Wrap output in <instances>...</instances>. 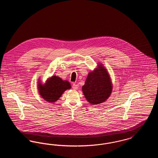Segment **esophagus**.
I'll list each match as a JSON object with an SVG mask.
<instances>
[{"label": "esophagus", "mask_w": 158, "mask_h": 158, "mask_svg": "<svg viewBox=\"0 0 158 158\" xmlns=\"http://www.w3.org/2000/svg\"><path fill=\"white\" fill-rule=\"evenodd\" d=\"M72 88L74 90H77L78 89V85L76 83H73V85H72Z\"/></svg>", "instance_id": "34e87169"}]
</instances>
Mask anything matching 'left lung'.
Returning <instances> with one entry per match:
<instances>
[{"mask_svg":"<svg viewBox=\"0 0 158 158\" xmlns=\"http://www.w3.org/2000/svg\"><path fill=\"white\" fill-rule=\"evenodd\" d=\"M82 89L85 97L92 105L104 102L110 97L112 82L106 69L101 64L88 73Z\"/></svg>","mask_w":158,"mask_h":158,"instance_id":"8db88e82","label":"left lung"}]
</instances>
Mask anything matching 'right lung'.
I'll return each mask as SVG.
<instances>
[{"label":"right lung","instance_id":"add662e5","mask_svg":"<svg viewBox=\"0 0 158 158\" xmlns=\"http://www.w3.org/2000/svg\"><path fill=\"white\" fill-rule=\"evenodd\" d=\"M70 88V83L68 81H63L56 75L48 78L43 85L40 81L38 84L40 95L45 101L50 102L57 101L65 90Z\"/></svg>","mask_w":158,"mask_h":158}]
</instances>
